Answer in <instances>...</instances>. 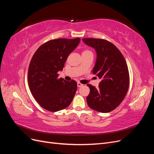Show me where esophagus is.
Instances as JSON below:
<instances>
[{"mask_svg": "<svg viewBox=\"0 0 154 154\" xmlns=\"http://www.w3.org/2000/svg\"><path fill=\"white\" fill-rule=\"evenodd\" d=\"M77 85H78V87H82V86H83V84H82V83H80V82H78V83H77Z\"/></svg>", "mask_w": 154, "mask_h": 154, "instance_id": "34e87169", "label": "esophagus"}]
</instances>
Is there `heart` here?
Wrapping results in <instances>:
<instances>
[{
	"mask_svg": "<svg viewBox=\"0 0 154 154\" xmlns=\"http://www.w3.org/2000/svg\"><path fill=\"white\" fill-rule=\"evenodd\" d=\"M87 52H91V51H88V50H85V51H83V53H87Z\"/></svg>",
	"mask_w": 154,
	"mask_h": 154,
	"instance_id": "heart-1",
	"label": "heart"
}]
</instances>
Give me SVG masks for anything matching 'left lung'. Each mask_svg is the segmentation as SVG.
<instances>
[{
  "label": "left lung",
  "instance_id": "1",
  "mask_svg": "<svg viewBox=\"0 0 154 154\" xmlns=\"http://www.w3.org/2000/svg\"><path fill=\"white\" fill-rule=\"evenodd\" d=\"M82 40L96 50L97 58L92 72L101 79L98 88L87 84L90 88L87 104L100 112H110L122 103L128 90L127 62L120 51L109 41L91 38Z\"/></svg>",
  "mask_w": 154,
  "mask_h": 154
}]
</instances>
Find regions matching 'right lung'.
Here are the masks:
<instances>
[{"mask_svg": "<svg viewBox=\"0 0 154 154\" xmlns=\"http://www.w3.org/2000/svg\"><path fill=\"white\" fill-rule=\"evenodd\" d=\"M80 38H58L42 45L32 56L29 66L27 81L32 95L44 109L57 112L72 102L77 83L58 78L65 62L80 43Z\"/></svg>", "mask_w": 154, "mask_h": 154, "instance_id": "add662e5", "label": "right lung"}]
</instances>
